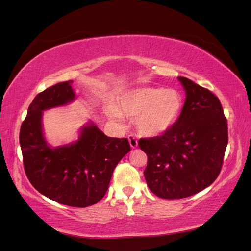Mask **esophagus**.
Wrapping results in <instances>:
<instances>
[{"mask_svg":"<svg viewBox=\"0 0 251 251\" xmlns=\"http://www.w3.org/2000/svg\"><path fill=\"white\" fill-rule=\"evenodd\" d=\"M128 140H129V145L132 149H136L138 147V140L136 139V137L134 135H129Z\"/></svg>","mask_w":251,"mask_h":251,"instance_id":"1","label":"esophagus"}]
</instances>
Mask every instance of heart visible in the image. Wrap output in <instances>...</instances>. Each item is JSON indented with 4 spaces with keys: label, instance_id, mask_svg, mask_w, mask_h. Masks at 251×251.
Wrapping results in <instances>:
<instances>
[{
    "label": "heart",
    "instance_id": "1",
    "mask_svg": "<svg viewBox=\"0 0 251 251\" xmlns=\"http://www.w3.org/2000/svg\"><path fill=\"white\" fill-rule=\"evenodd\" d=\"M184 99L176 89L143 87L132 89L120 98L119 108H110V114L137 117L140 134L155 137L168 131L180 119Z\"/></svg>",
    "mask_w": 251,
    "mask_h": 251
}]
</instances>
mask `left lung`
<instances>
[{"label":"left lung","instance_id":"obj_1","mask_svg":"<svg viewBox=\"0 0 251 251\" xmlns=\"http://www.w3.org/2000/svg\"><path fill=\"white\" fill-rule=\"evenodd\" d=\"M186 98L180 119L162 136L141 138L147 153L145 178L156 196L184 199L209 186L219 176L227 146V121L219 98L179 76Z\"/></svg>","mask_w":251,"mask_h":251}]
</instances>
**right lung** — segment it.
<instances>
[{"mask_svg":"<svg viewBox=\"0 0 251 251\" xmlns=\"http://www.w3.org/2000/svg\"><path fill=\"white\" fill-rule=\"evenodd\" d=\"M71 83H58L36 95L21 124L19 142L31 184L52 201L83 208L104 196L114 168L130 146L127 138L105 136L90 123L76 142L49 147L42 130V111L71 102L75 98Z\"/></svg>","mask_w":251,"mask_h":251,"instance_id":"add662e5","label":"right lung"}]
</instances>
